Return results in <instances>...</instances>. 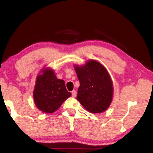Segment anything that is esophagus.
<instances>
[{
	"label": "esophagus",
	"mask_w": 153,
	"mask_h": 153,
	"mask_svg": "<svg viewBox=\"0 0 153 153\" xmlns=\"http://www.w3.org/2000/svg\"><path fill=\"white\" fill-rule=\"evenodd\" d=\"M76 91H75V90L72 91H71V96H72V97H76Z\"/></svg>",
	"instance_id": "obj_1"
}]
</instances>
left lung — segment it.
I'll return each instance as SVG.
<instances>
[{"label":"left lung","instance_id":"8db88e82","mask_svg":"<svg viewBox=\"0 0 153 153\" xmlns=\"http://www.w3.org/2000/svg\"><path fill=\"white\" fill-rule=\"evenodd\" d=\"M80 86L77 99L87 111L100 113L108 108L112 100V79L99 62L88 60L84 66H75Z\"/></svg>","mask_w":153,"mask_h":153}]
</instances>
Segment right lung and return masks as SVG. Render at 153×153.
<instances>
[{"label": "right lung", "instance_id": "right-lung-1", "mask_svg": "<svg viewBox=\"0 0 153 153\" xmlns=\"http://www.w3.org/2000/svg\"><path fill=\"white\" fill-rule=\"evenodd\" d=\"M71 95L66 88L64 81L57 79L53 70L46 68L42 71V74L37 76L33 98L35 105L41 111L55 112Z\"/></svg>", "mask_w": 153, "mask_h": 153}]
</instances>
